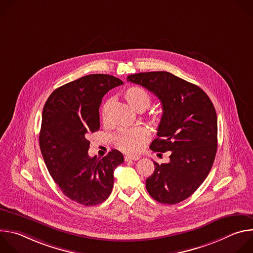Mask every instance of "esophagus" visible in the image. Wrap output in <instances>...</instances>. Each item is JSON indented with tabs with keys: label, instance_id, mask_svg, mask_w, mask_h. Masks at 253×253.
I'll return each instance as SVG.
<instances>
[{
	"label": "esophagus",
	"instance_id": "34e87169",
	"mask_svg": "<svg viewBox=\"0 0 253 253\" xmlns=\"http://www.w3.org/2000/svg\"><path fill=\"white\" fill-rule=\"evenodd\" d=\"M125 161H136L139 159L138 156H130V155H126L125 156Z\"/></svg>",
	"mask_w": 253,
	"mask_h": 253
}]
</instances>
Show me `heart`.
Instances as JSON below:
<instances>
[{"label": "heart", "mask_w": 253, "mask_h": 253, "mask_svg": "<svg viewBox=\"0 0 253 253\" xmlns=\"http://www.w3.org/2000/svg\"><path fill=\"white\" fill-rule=\"evenodd\" d=\"M125 99L128 104L133 108L134 110L142 112L146 110L151 104L150 94L141 87L133 86L128 88L125 91ZM110 100L107 101L103 106L102 109V118L106 122L108 119V109H109ZM152 122H157L158 117L153 115L151 116ZM149 140V132L144 127H135L132 129L122 130L116 135V144L117 146L124 152L129 154L138 153Z\"/></svg>", "instance_id": "b5f03b06"}]
</instances>
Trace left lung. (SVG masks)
<instances>
[{
	"label": "left lung",
	"mask_w": 253,
	"mask_h": 253,
	"mask_svg": "<svg viewBox=\"0 0 253 253\" xmlns=\"http://www.w3.org/2000/svg\"><path fill=\"white\" fill-rule=\"evenodd\" d=\"M127 81L152 92L163 114L150 149L171 151L168 163L154 162L146 189L156 201L176 204L192 195L211 170L217 151V116L207 94L169 72L129 75Z\"/></svg>",
	"instance_id": "left-lung-1"
}]
</instances>
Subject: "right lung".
I'll use <instances>...</instances> for the list:
<instances>
[{
    "label": "right lung",
    "mask_w": 253,
    "mask_h": 253,
    "mask_svg": "<svg viewBox=\"0 0 253 253\" xmlns=\"http://www.w3.org/2000/svg\"><path fill=\"white\" fill-rule=\"evenodd\" d=\"M122 84L111 75H87L57 88L44 106L39 142L45 164L62 192L84 206L109 197L114 170L124 162L115 149L102 159L90 157L87 140L100 128L102 98Z\"/></svg>",
    "instance_id": "1"
}]
</instances>
